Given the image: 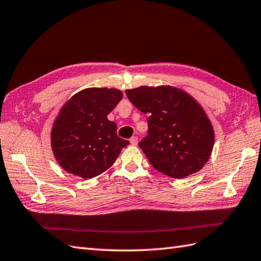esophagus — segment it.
<instances>
[{
    "instance_id": "1",
    "label": "esophagus",
    "mask_w": 261,
    "mask_h": 261,
    "mask_svg": "<svg viewBox=\"0 0 261 261\" xmlns=\"http://www.w3.org/2000/svg\"><path fill=\"white\" fill-rule=\"evenodd\" d=\"M130 143H131L132 145H137V144H138V138H137V137H132V138L130 139Z\"/></svg>"
}]
</instances>
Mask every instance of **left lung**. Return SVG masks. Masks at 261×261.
I'll list each match as a JSON object with an SVG mask.
<instances>
[{"instance_id":"obj_1","label":"left lung","mask_w":261,"mask_h":261,"mask_svg":"<svg viewBox=\"0 0 261 261\" xmlns=\"http://www.w3.org/2000/svg\"><path fill=\"white\" fill-rule=\"evenodd\" d=\"M128 99L148 113V136L139 143L159 172L174 179L201 170L209 160L215 131L202 107L171 86L125 90Z\"/></svg>"}]
</instances>
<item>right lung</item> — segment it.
Masks as SVG:
<instances>
[{
	"label": "right lung",
	"instance_id": "1",
	"mask_svg": "<svg viewBox=\"0 0 261 261\" xmlns=\"http://www.w3.org/2000/svg\"><path fill=\"white\" fill-rule=\"evenodd\" d=\"M122 96L118 89L88 88L65 102L52 125L51 147L66 172L83 179L96 177L130 143L118 137L117 124L108 120Z\"/></svg>",
	"mask_w": 261,
	"mask_h": 261
}]
</instances>
